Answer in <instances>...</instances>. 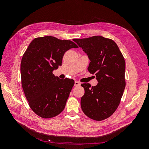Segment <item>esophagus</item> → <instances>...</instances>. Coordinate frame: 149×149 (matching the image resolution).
Returning <instances> with one entry per match:
<instances>
[{
	"instance_id": "1",
	"label": "esophagus",
	"mask_w": 149,
	"mask_h": 149,
	"mask_svg": "<svg viewBox=\"0 0 149 149\" xmlns=\"http://www.w3.org/2000/svg\"><path fill=\"white\" fill-rule=\"evenodd\" d=\"M80 83L78 82V81H75L74 82V86H80Z\"/></svg>"
}]
</instances>
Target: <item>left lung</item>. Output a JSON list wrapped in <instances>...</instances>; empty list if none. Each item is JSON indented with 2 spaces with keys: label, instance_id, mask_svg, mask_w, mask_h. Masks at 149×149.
Masks as SVG:
<instances>
[{
  "label": "left lung",
  "instance_id": "left-lung-1",
  "mask_svg": "<svg viewBox=\"0 0 149 149\" xmlns=\"http://www.w3.org/2000/svg\"><path fill=\"white\" fill-rule=\"evenodd\" d=\"M87 54L88 70L95 74L98 83L91 87L81 84L84 94L81 106L85 115L95 120H102L113 114L118 107L125 87V62L123 54L113 40L102 36L74 39Z\"/></svg>",
  "mask_w": 149,
  "mask_h": 149
}]
</instances>
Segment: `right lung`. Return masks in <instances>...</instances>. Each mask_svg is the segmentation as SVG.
I'll use <instances>...</instances> for the list:
<instances>
[{"mask_svg": "<svg viewBox=\"0 0 149 149\" xmlns=\"http://www.w3.org/2000/svg\"><path fill=\"white\" fill-rule=\"evenodd\" d=\"M78 45L71 40L52 36L35 38L30 43L21 61L22 88L30 107L44 119L63 111L74 81L61 79L53 71L61 65L65 53Z\"/></svg>", "mask_w": 149, "mask_h": 149, "instance_id": "obj_1", "label": "right lung"}]
</instances>
